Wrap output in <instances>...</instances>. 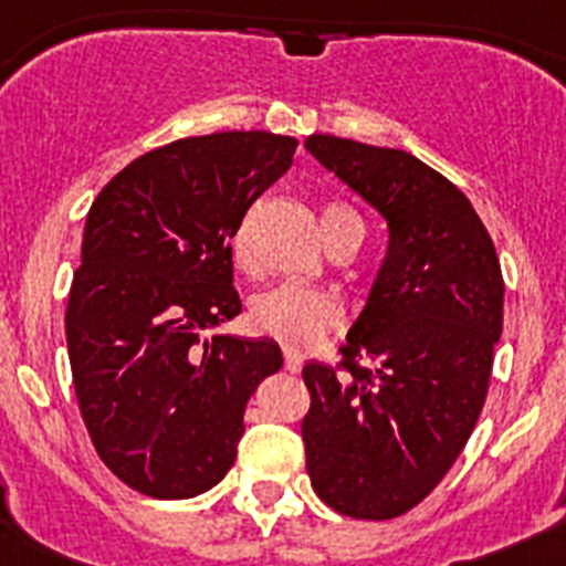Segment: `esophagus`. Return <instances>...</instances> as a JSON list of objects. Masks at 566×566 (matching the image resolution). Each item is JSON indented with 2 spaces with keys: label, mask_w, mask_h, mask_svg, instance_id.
I'll return each instance as SVG.
<instances>
[{
  "label": "esophagus",
  "mask_w": 566,
  "mask_h": 566,
  "mask_svg": "<svg viewBox=\"0 0 566 566\" xmlns=\"http://www.w3.org/2000/svg\"><path fill=\"white\" fill-rule=\"evenodd\" d=\"M283 365H286V371L297 374L303 368V354L294 352V348H283Z\"/></svg>",
  "instance_id": "34e87169"
}]
</instances>
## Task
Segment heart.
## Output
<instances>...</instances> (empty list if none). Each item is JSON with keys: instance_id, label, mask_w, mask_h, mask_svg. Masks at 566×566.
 <instances>
[{"instance_id": "obj_1", "label": "heart", "mask_w": 566, "mask_h": 566, "mask_svg": "<svg viewBox=\"0 0 566 566\" xmlns=\"http://www.w3.org/2000/svg\"><path fill=\"white\" fill-rule=\"evenodd\" d=\"M345 218H357L352 209L339 207V203H328L323 207V234L332 232L339 221ZM232 258L238 269L249 272L252 269V249H249V227L240 223L238 232L232 238ZM343 319V308H339L337 297L323 289L300 286V283H280V286L266 289L252 300L249 306V323L258 334L280 339V343L292 345H308L319 339L334 326H339Z\"/></svg>"}]
</instances>
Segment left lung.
I'll return each instance as SVG.
<instances>
[{
	"instance_id": "1",
	"label": "left lung",
	"mask_w": 566,
	"mask_h": 566,
	"mask_svg": "<svg viewBox=\"0 0 566 566\" xmlns=\"http://www.w3.org/2000/svg\"><path fill=\"white\" fill-rule=\"evenodd\" d=\"M306 149L391 232L343 359L303 368L312 405L300 424L317 496L382 522L417 507L476 428L502 334V266L462 189L411 153L334 135H308Z\"/></svg>"
}]
</instances>
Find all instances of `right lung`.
I'll return each mask as SVG.
<instances>
[{"instance_id": "right-lung-1", "label": "right lung", "mask_w": 566, "mask_h": 566, "mask_svg": "<svg viewBox=\"0 0 566 566\" xmlns=\"http://www.w3.org/2000/svg\"><path fill=\"white\" fill-rule=\"evenodd\" d=\"M297 138L214 133L144 153L87 212L64 328L78 411L115 476L153 499L227 476L277 343L209 334L240 314L232 238Z\"/></svg>"}]
</instances>
